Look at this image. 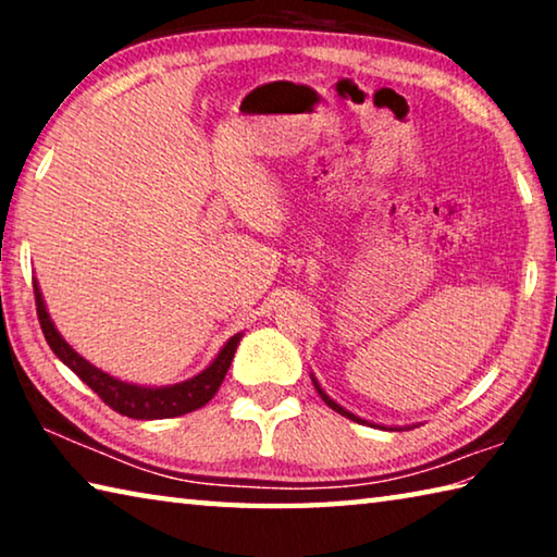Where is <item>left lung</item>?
Listing matches in <instances>:
<instances>
[{
	"mask_svg": "<svg viewBox=\"0 0 557 557\" xmlns=\"http://www.w3.org/2000/svg\"><path fill=\"white\" fill-rule=\"evenodd\" d=\"M312 381H314V379H312ZM314 388H317V393H319V395H322V400H324V403L329 405V408H332V410H336L338 414H344V418H348V420H354V422H366V420H361V418H358V414H354V412H348V410H344V408H342V405H336V403H334L332 398H329V395H326V393H324L322 388H319V383H317V381H314Z\"/></svg>",
	"mask_w": 557,
	"mask_h": 557,
	"instance_id": "8db88e82",
	"label": "left lung"
}]
</instances>
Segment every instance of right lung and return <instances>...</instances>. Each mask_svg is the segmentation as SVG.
Masks as SVG:
<instances>
[{
  "mask_svg": "<svg viewBox=\"0 0 557 557\" xmlns=\"http://www.w3.org/2000/svg\"><path fill=\"white\" fill-rule=\"evenodd\" d=\"M34 297H36V314H39V324L44 329L46 342H49L51 351L69 366V369L78 375V379L88 385L92 393L100 395V400L120 414L135 420H162V418H178V414L194 412L203 408L215 393H219L225 373L231 369V361L235 356V348L243 334H235L228 338V344L221 348V354L213 358L209 369L201 371L194 379L176 385H164V388H145V385L125 383L108 375L106 371L96 369L86 358L78 356L73 348L63 342V336L55 332L49 312H46L44 297L39 285L34 282Z\"/></svg>",
  "mask_w": 557,
  "mask_h": 557,
  "instance_id": "obj_1",
  "label": "right lung"
}]
</instances>
